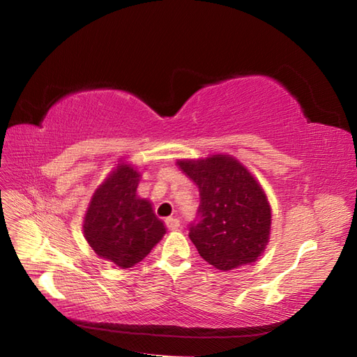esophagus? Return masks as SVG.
I'll return each instance as SVG.
<instances>
[{
  "instance_id": "34e87169",
  "label": "esophagus",
  "mask_w": 357,
  "mask_h": 357,
  "mask_svg": "<svg viewBox=\"0 0 357 357\" xmlns=\"http://www.w3.org/2000/svg\"><path fill=\"white\" fill-rule=\"evenodd\" d=\"M166 227L169 229H172V231H176V229H179V227H181V221L178 220V218H167Z\"/></svg>"
}]
</instances>
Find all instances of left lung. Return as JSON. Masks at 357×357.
<instances>
[{"label": "left lung", "instance_id": "1", "mask_svg": "<svg viewBox=\"0 0 357 357\" xmlns=\"http://www.w3.org/2000/svg\"><path fill=\"white\" fill-rule=\"evenodd\" d=\"M178 165L200 191L197 215L188 227L200 257L222 271L254 262L266 249L271 224L259 183L228 155Z\"/></svg>", "mask_w": 357, "mask_h": 357}]
</instances>
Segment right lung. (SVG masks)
Listing matches in <instances>:
<instances>
[{"label":"right lung","mask_w":357,"mask_h":357,"mask_svg":"<svg viewBox=\"0 0 357 357\" xmlns=\"http://www.w3.org/2000/svg\"><path fill=\"white\" fill-rule=\"evenodd\" d=\"M139 176L121 163L96 190L84 218L87 243L121 268L141 262L166 233L151 203L136 195Z\"/></svg>","instance_id":"obj_1"}]
</instances>
